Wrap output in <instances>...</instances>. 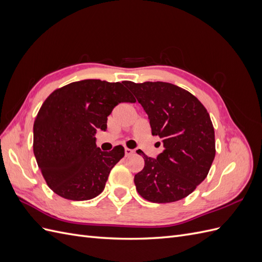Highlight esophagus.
Wrapping results in <instances>:
<instances>
[{"label": "esophagus", "mask_w": 262, "mask_h": 262, "mask_svg": "<svg viewBox=\"0 0 262 262\" xmlns=\"http://www.w3.org/2000/svg\"><path fill=\"white\" fill-rule=\"evenodd\" d=\"M131 154H133V149L125 147V148H124V155H125V156H129V155H131Z\"/></svg>", "instance_id": "esophagus-1"}]
</instances>
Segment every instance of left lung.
Returning a JSON list of instances; mask_svg holds the SVG:
<instances>
[{"label":"left lung","mask_w":262,"mask_h":262,"mask_svg":"<svg viewBox=\"0 0 262 262\" xmlns=\"http://www.w3.org/2000/svg\"><path fill=\"white\" fill-rule=\"evenodd\" d=\"M123 84L143 107L152 134L160 137L164 145L156 158L138 150L144 158V168L134 176L139 194L154 203L184 199L208 176L215 156L210 115L199 99L177 85Z\"/></svg>","instance_id":"1"}]
</instances>
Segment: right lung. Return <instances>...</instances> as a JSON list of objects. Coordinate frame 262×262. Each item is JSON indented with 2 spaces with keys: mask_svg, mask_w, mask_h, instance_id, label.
I'll return each instance as SVG.
<instances>
[{
  "mask_svg": "<svg viewBox=\"0 0 262 262\" xmlns=\"http://www.w3.org/2000/svg\"><path fill=\"white\" fill-rule=\"evenodd\" d=\"M120 102H136L121 83L83 80L55 90L45 100L34 123V154L47 185L73 201L102 192L114 166L124 156L121 145L102 152L97 129Z\"/></svg>",
  "mask_w": 262,
  "mask_h": 262,
  "instance_id": "right-lung-1",
  "label": "right lung"
}]
</instances>
